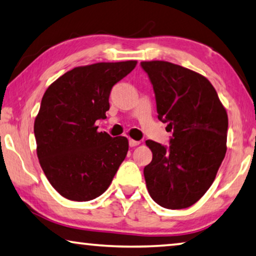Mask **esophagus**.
I'll return each mask as SVG.
<instances>
[{
  "label": "esophagus",
  "mask_w": 256,
  "mask_h": 256,
  "mask_svg": "<svg viewBox=\"0 0 256 256\" xmlns=\"http://www.w3.org/2000/svg\"><path fill=\"white\" fill-rule=\"evenodd\" d=\"M139 144H140L139 141H136V140H133V139H130V140H128L130 147H136V146H138Z\"/></svg>",
  "instance_id": "34e87169"
}]
</instances>
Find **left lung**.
I'll return each instance as SVG.
<instances>
[{
  "mask_svg": "<svg viewBox=\"0 0 256 256\" xmlns=\"http://www.w3.org/2000/svg\"><path fill=\"white\" fill-rule=\"evenodd\" d=\"M155 93L158 118L172 131L169 146L147 140L152 160L144 174L163 208L196 204L215 180L226 152L228 115L207 78L164 60L141 62Z\"/></svg>",
  "mask_w": 256,
  "mask_h": 256,
  "instance_id": "obj_1",
  "label": "left lung"
}]
</instances>
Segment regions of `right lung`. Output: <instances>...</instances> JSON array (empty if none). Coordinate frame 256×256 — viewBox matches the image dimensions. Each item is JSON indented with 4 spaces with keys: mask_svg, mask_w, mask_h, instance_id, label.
Listing matches in <instances>:
<instances>
[{
    "mask_svg": "<svg viewBox=\"0 0 256 256\" xmlns=\"http://www.w3.org/2000/svg\"><path fill=\"white\" fill-rule=\"evenodd\" d=\"M136 60L78 66L52 84L34 122L36 154L46 177L72 201L100 196L128 150L125 136L98 132L110 92L136 68Z\"/></svg>",
    "mask_w": 256,
    "mask_h": 256,
    "instance_id": "right-lung-1",
    "label": "right lung"
}]
</instances>
